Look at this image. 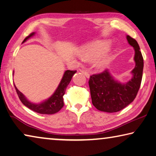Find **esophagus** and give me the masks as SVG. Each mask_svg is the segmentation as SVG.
<instances>
[{
	"label": "esophagus",
	"mask_w": 156,
	"mask_h": 156,
	"mask_svg": "<svg viewBox=\"0 0 156 156\" xmlns=\"http://www.w3.org/2000/svg\"><path fill=\"white\" fill-rule=\"evenodd\" d=\"M80 72H81L82 73H83L84 75H85V76H86V77L87 78H89L90 77V74H89L87 71H86V70H83V69H80Z\"/></svg>",
	"instance_id": "1"
}]
</instances>
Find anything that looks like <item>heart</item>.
Masks as SVG:
<instances>
[{"label":"heart","instance_id":"heart-1","mask_svg":"<svg viewBox=\"0 0 156 156\" xmlns=\"http://www.w3.org/2000/svg\"><path fill=\"white\" fill-rule=\"evenodd\" d=\"M110 43L107 41H97L85 45L79 50V56L84 61H94V66L98 69L105 68L111 61L108 48Z\"/></svg>","mask_w":156,"mask_h":156}]
</instances>
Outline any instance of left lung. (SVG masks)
<instances>
[{"label": "left lung", "instance_id": "obj_1", "mask_svg": "<svg viewBox=\"0 0 156 156\" xmlns=\"http://www.w3.org/2000/svg\"><path fill=\"white\" fill-rule=\"evenodd\" d=\"M128 43L135 50L136 66L131 71L133 77L126 83L115 80L108 70L90 76L88 81L92 103L99 111L115 113L134 100L141 84L144 60L136 40L126 36Z\"/></svg>", "mask_w": 156, "mask_h": 156}]
</instances>
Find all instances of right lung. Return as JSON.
<instances>
[{"label":"right lung","mask_w":156,"mask_h":156,"mask_svg":"<svg viewBox=\"0 0 156 156\" xmlns=\"http://www.w3.org/2000/svg\"><path fill=\"white\" fill-rule=\"evenodd\" d=\"M34 32L31 33L29 36H27L25 38L23 43L26 41L28 39H30L33 35H34ZM76 70H66L64 74H63V76L62 79H61V82L58 84V87L56 89L54 94L50 98H48L46 100L40 104H33L32 102L29 101L25 98V97L23 95L21 92H20L18 90L15 85L14 87L15 89H16L20 100L28 108L31 109L32 111L37 112V113L40 114H55L63 108V105H64V104H63V96L64 95L66 89L68 86L69 83L70 82L71 80H72L73 76L74 75V74L76 73Z\"/></svg>","instance_id":"obj_1"}]
</instances>
